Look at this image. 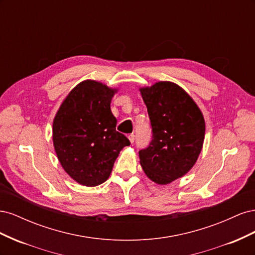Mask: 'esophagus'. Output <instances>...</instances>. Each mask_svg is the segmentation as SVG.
<instances>
[{
    "label": "esophagus",
    "instance_id": "obj_1",
    "mask_svg": "<svg viewBox=\"0 0 255 255\" xmlns=\"http://www.w3.org/2000/svg\"><path fill=\"white\" fill-rule=\"evenodd\" d=\"M128 139H129V141H130V142L133 143V142L135 141V134H134V133L129 134V135H128Z\"/></svg>",
    "mask_w": 255,
    "mask_h": 255
}]
</instances>
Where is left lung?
Here are the masks:
<instances>
[{
    "instance_id": "left-lung-1",
    "label": "left lung",
    "mask_w": 255,
    "mask_h": 255,
    "mask_svg": "<svg viewBox=\"0 0 255 255\" xmlns=\"http://www.w3.org/2000/svg\"><path fill=\"white\" fill-rule=\"evenodd\" d=\"M140 92L152 128V140L139 151L140 165L149 179L165 185L195 165L203 145L204 118L176 84L158 82Z\"/></svg>"
}]
</instances>
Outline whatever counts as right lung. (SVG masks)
<instances>
[{
  "label": "right lung",
  "mask_w": 255,
  "mask_h": 255,
  "mask_svg": "<svg viewBox=\"0 0 255 255\" xmlns=\"http://www.w3.org/2000/svg\"><path fill=\"white\" fill-rule=\"evenodd\" d=\"M115 90L84 81L71 90L54 118L53 143L60 165L85 186L104 183L120 151L130 142L116 130L111 111Z\"/></svg>",
  "instance_id": "add662e5"
}]
</instances>
